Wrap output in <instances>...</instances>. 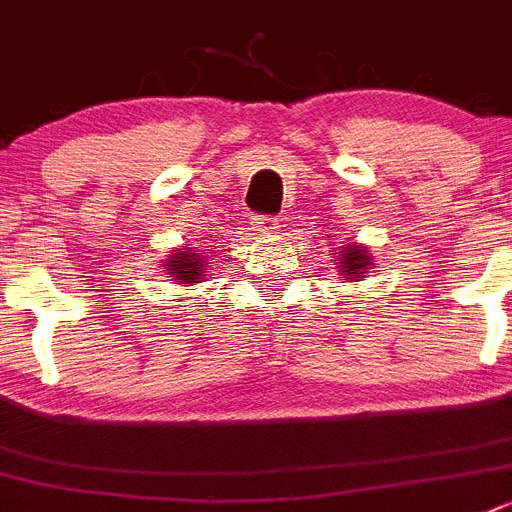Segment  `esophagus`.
Returning a JSON list of instances; mask_svg holds the SVG:
<instances>
[{"label":"esophagus","instance_id":"esophagus-1","mask_svg":"<svg viewBox=\"0 0 512 512\" xmlns=\"http://www.w3.org/2000/svg\"><path fill=\"white\" fill-rule=\"evenodd\" d=\"M253 231L264 233V236H274L279 231V218L276 216H253Z\"/></svg>","mask_w":512,"mask_h":512}]
</instances>
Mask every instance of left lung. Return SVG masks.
Masks as SVG:
<instances>
[{
	"label": "left lung",
	"mask_w": 512,
	"mask_h": 512,
	"mask_svg": "<svg viewBox=\"0 0 512 512\" xmlns=\"http://www.w3.org/2000/svg\"><path fill=\"white\" fill-rule=\"evenodd\" d=\"M339 266H342L344 276L359 279V276L364 274V269H369V256L362 251V246H347V251H344Z\"/></svg>",
	"instance_id": "obj_1"
}]
</instances>
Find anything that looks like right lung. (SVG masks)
Wrapping results in <instances>:
<instances>
[{
  "instance_id": "right-lung-1",
  "label": "right lung",
  "mask_w": 512,
  "mask_h": 512,
  "mask_svg": "<svg viewBox=\"0 0 512 512\" xmlns=\"http://www.w3.org/2000/svg\"><path fill=\"white\" fill-rule=\"evenodd\" d=\"M165 264H168V274L173 276V281H180V284H198V279L203 276L201 256L191 251H183V248L175 256H170Z\"/></svg>"
}]
</instances>
